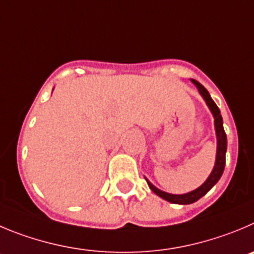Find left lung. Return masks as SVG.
<instances>
[{
	"label": "left lung",
	"instance_id": "obj_1",
	"mask_svg": "<svg viewBox=\"0 0 254 254\" xmlns=\"http://www.w3.org/2000/svg\"><path fill=\"white\" fill-rule=\"evenodd\" d=\"M191 82L196 86V89L199 90L200 95L203 96V99L207 103L208 108L212 111L213 116H214V127H215V134H217V158H215V164L213 168L212 173L208 177L207 181L202 184V186L196 188L195 190L189 191L186 194H170L165 193V191L160 190V189L155 188L150 182L146 179V183H148L149 188L154 191L158 196L165 199L168 202L174 203V204H190V203L196 202L198 199L202 198L203 195L208 193L213 187L217 184V182L219 181L222 174H223L224 165H226V151H227V135L224 131L223 127V119H222V115H220V111L218 109V106L215 105V103L213 101V99L210 98L208 90L203 86L202 84H199L196 80L191 79Z\"/></svg>",
	"mask_w": 254,
	"mask_h": 254
}]
</instances>
